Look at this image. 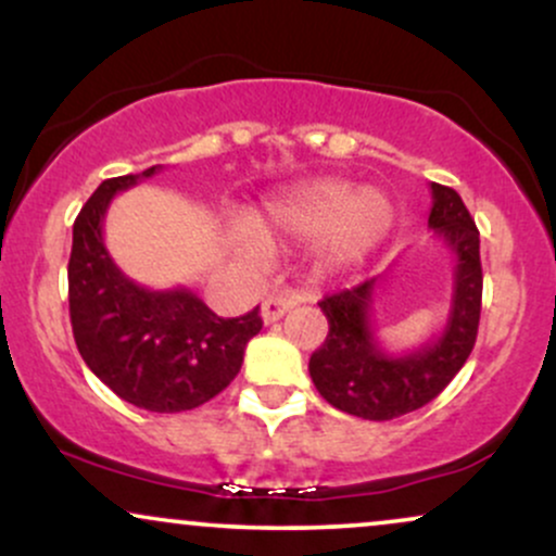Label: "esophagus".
I'll return each instance as SVG.
<instances>
[{
	"label": "esophagus",
	"instance_id": "1",
	"mask_svg": "<svg viewBox=\"0 0 556 556\" xmlns=\"http://www.w3.org/2000/svg\"><path fill=\"white\" fill-rule=\"evenodd\" d=\"M292 305H295V300H292V298L269 295L264 300V303H261V318H264V324L279 321V318H282L287 311L292 308Z\"/></svg>",
	"mask_w": 556,
	"mask_h": 556
}]
</instances>
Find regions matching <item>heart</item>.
<instances>
[{"instance_id":"1","label":"heart","mask_w":556,"mask_h":556,"mask_svg":"<svg viewBox=\"0 0 556 556\" xmlns=\"http://www.w3.org/2000/svg\"><path fill=\"white\" fill-rule=\"evenodd\" d=\"M394 227L392 198L379 188H355L342 177H316L282 190L253 222L232 227V242L248 264L261 266L269 242L314 240L324 269H350L366 261Z\"/></svg>"}]
</instances>
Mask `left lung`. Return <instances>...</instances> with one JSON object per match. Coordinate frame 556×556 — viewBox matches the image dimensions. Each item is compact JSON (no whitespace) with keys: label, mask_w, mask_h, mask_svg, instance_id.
Returning <instances> with one entry per match:
<instances>
[{"label":"left lung","mask_w":556,"mask_h":556,"mask_svg":"<svg viewBox=\"0 0 556 556\" xmlns=\"http://www.w3.org/2000/svg\"><path fill=\"white\" fill-rule=\"evenodd\" d=\"M429 229L455 256L446 321L429 342L407 353L381 348L374 327V300L381 277L321 300L329 334L311 355V379L337 410L366 420H392L429 405L455 379L476 344L481 318V240L463 198L431 182Z\"/></svg>","instance_id":"1"}]
</instances>
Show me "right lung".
<instances>
[{"mask_svg":"<svg viewBox=\"0 0 556 556\" xmlns=\"http://www.w3.org/2000/svg\"><path fill=\"white\" fill-rule=\"evenodd\" d=\"M159 169L104 180L80 208L67 264L70 321L86 366L117 397L151 413H182L238 376L261 316L253 308L219 318L188 287L151 290L114 264L104 242L112 198Z\"/></svg>","mask_w":556,"mask_h":556,"instance_id":"obj_1","label":"right lung"}]
</instances>
